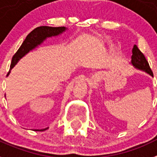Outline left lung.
Returning a JSON list of instances; mask_svg holds the SVG:
<instances>
[{
	"instance_id": "1",
	"label": "left lung",
	"mask_w": 157,
	"mask_h": 157,
	"mask_svg": "<svg viewBox=\"0 0 157 157\" xmlns=\"http://www.w3.org/2000/svg\"><path fill=\"white\" fill-rule=\"evenodd\" d=\"M131 63L136 69L145 71L146 73H147L151 76H153V73H152V71H151V68H150L149 64L147 63V59L145 58L143 53L139 50V48L137 47L136 45H134V46H133Z\"/></svg>"
}]
</instances>
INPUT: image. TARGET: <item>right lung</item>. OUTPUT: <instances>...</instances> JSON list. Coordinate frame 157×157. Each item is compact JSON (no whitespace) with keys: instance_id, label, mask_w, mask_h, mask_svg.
<instances>
[{"instance_id":"obj_1","label":"right lung","mask_w":157,"mask_h":157,"mask_svg":"<svg viewBox=\"0 0 157 157\" xmlns=\"http://www.w3.org/2000/svg\"><path fill=\"white\" fill-rule=\"evenodd\" d=\"M67 29L66 27H50V26H40L33 29L32 32L27 35L26 38L23 41L21 46L18 49V50L15 53L13 58H12L10 69H12L21 58L24 57L25 55L33 50L35 47H37L38 45L42 43L47 37H53V36H58V35L63 33ZM10 72L8 73V75ZM48 129V128L41 129V130L35 131H45Z\"/></svg>"}]
</instances>
